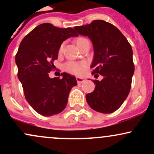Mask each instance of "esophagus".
I'll return each instance as SVG.
<instances>
[{"instance_id": "esophagus-1", "label": "esophagus", "mask_w": 154, "mask_h": 154, "mask_svg": "<svg viewBox=\"0 0 154 154\" xmlns=\"http://www.w3.org/2000/svg\"><path fill=\"white\" fill-rule=\"evenodd\" d=\"M76 79H77V82L78 84H81V83L84 82L85 81V79L84 78H81V77H76Z\"/></svg>"}]
</instances>
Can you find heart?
Masks as SVG:
<instances>
[{
	"mask_svg": "<svg viewBox=\"0 0 154 154\" xmlns=\"http://www.w3.org/2000/svg\"><path fill=\"white\" fill-rule=\"evenodd\" d=\"M88 40L87 39L82 38V37H79V38L76 39V43H77V46L79 48L81 47L85 42ZM63 46H64V43H62L60 45L59 53L61 54L63 51ZM87 66V63L85 61H67L63 64V69L69 73L73 74L75 75H80L84 72L85 69Z\"/></svg>",
	"mask_w": 154,
	"mask_h": 154,
	"instance_id": "1",
	"label": "heart"
}]
</instances>
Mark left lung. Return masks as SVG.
Listing matches in <instances>:
<instances>
[{
    "label": "left lung",
    "mask_w": 154,
    "mask_h": 154,
    "mask_svg": "<svg viewBox=\"0 0 154 154\" xmlns=\"http://www.w3.org/2000/svg\"><path fill=\"white\" fill-rule=\"evenodd\" d=\"M79 35L88 36L94 48L92 74L103 77L93 80L95 90L85 95L93 110L110 114L117 110L130 91L135 66L130 44L115 26L103 20L75 26Z\"/></svg>",
    "instance_id": "1"
}]
</instances>
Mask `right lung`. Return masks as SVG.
<instances>
[{
  "label": "right lung",
  "instance_id": "add662e5",
  "mask_svg": "<svg viewBox=\"0 0 154 154\" xmlns=\"http://www.w3.org/2000/svg\"><path fill=\"white\" fill-rule=\"evenodd\" d=\"M71 27L59 28L44 23L33 29L21 42L16 55L18 78L26 100L35 111L51 116L66 106L70 91L77 85L75 77L66 72L62 78L49 77L60 45L70 37H77Z\"/></svg>",
  "mask_w": 154,
  "mask_h": 154
}]
</instances>
